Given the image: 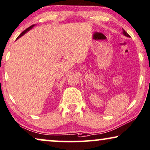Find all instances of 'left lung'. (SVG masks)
Masks as SVG:
<instances>
[{
	"mask_svg": "<svg viewBox=\"0 0 150 150\" xmlns=\"http://www.w3.org/2000/svg\"><path fill=\"white\" fill-rule=\"evenodd\" d=\"M123 29V32H122V33H123V34L125 36H126V37H128V38H130V35H129L128 34V33H127V32L125 31L124 29Z\"/></svg>",
	"mask_w": 150,
	"mask_h": 150,
	"instance_id": "8db88e82",
	"label": "left lung"
}]
</instances>
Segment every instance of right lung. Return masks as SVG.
I'll use <instances>...</instances> for the list:
<instances>
[{"label": "right lung", "mask_w": 150, "mask_h": 150, "mask_svg": "<svg viewBox=\"0 0 150 150\" xmlns=\"http://www.w3.org/2000/svg\"><path fill=\"white\" fill-rule=\"evenodd\" d=\"M34 26H35V25H31V27H28V28H27V29H26L25 30V31H24L23 32H22V33H21V34H20V35H18V38H16V40H18V39H19V38H21V37H22V36H23V35H25V33H27V31H29V30H31V29H32V28H33V27H34Z\"/></svg>", "instance_id": "obj_1"}]
</instances>
